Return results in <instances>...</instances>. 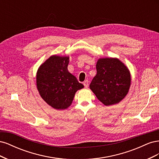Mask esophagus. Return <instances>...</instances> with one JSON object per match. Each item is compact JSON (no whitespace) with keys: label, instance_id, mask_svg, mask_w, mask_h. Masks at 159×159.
<instances>
[{"label":"esophagus","instance_id":"esophagus-1","mask_svg":"<svg viewBox=\"0 0 159 159\" xmlns=\"http://www.w3.org/2000/svg\"><path fill=\"white\" fill-rule=\"evenodd\" d=\"M84 86H85V88H87L88 87V86H89V81H88V80L84 81Z\"/></svg>","mask_w":159,"mask_h":159}]
</instances>
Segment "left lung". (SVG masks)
Returning a JSON list of instances; mask_svg holds the SVG:
<instances>
[{"label":"left lung","mask_w":159,"mask_h":159,"mask_svg":"<svg viewBox=\"0 0 159 159\" xmlns=\"http://www.w3.org/2000/svg\"><path fill=\"white\" fill-rule=\"evenodd\" d=\"M96 70L97 74L89 85L96 97L105 105L121 102L131 85L127 67L117 58H101L97 62Z\"/></svg>","instance_id":"left-lung-1"}]
</instances>
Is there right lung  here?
<instances>
[{
  "label": "right lung",
  "mask_w": 159,
  "mask_h": 159,
  "mask_svg": "<svg viewBox=\"0 0 159 159\" xmlns=\"http://www.w3.org/2000/svg\"><path fill=\"white\" fill-rule=\"evenodd\" d=\"M68 57L52 56L37 72L36 84L42 98L56 109H65L71 105L77 91L84 88L68 70Z\"/></svg>",
  "instance_id": "1"
}]
</instances>
